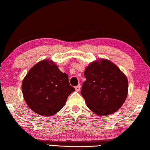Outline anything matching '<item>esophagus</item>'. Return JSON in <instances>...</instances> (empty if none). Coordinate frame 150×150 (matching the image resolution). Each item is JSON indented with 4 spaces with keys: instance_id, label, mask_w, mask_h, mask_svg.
Segmentation results:
<instances>
[{
    "instance_id": "obj_1",
    "label": "esophagus",
    "mask_w": 150,
    "mask_h": 150,
    "mask_svg": "<svg viewBox=\"0 0 150 150\" xmlns=\"http://www.w3.org/2000/svg\"><path fill=\"white\" fill-rule=\"evenodd\" d=\"M80 88H81V86L79 84V85H78L77 86L75 87V90H76L77 92H79L80 90Z\"/></svg>"
}]
</instances>
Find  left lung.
I'll return each mask as SVG.
<instances>
[{"instance_id":"8db88e82","label":"left lung","mask_w":150,"mask_h":150,"mask_svg":"<svg viewBox=\"0 0 150 150\" xmlns=\"http://www.w3.org/2000/svg\"><path fill=\"white\" fill-rule=\"evenodd\" d=\"M81 95L88 108L98 116L118 110L128 92V80L117 66L107 59L93 61L86 68Z\"/></svg>"}]
</instances>
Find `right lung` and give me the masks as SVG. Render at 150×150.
<instances>
[{
    "instance_id": "add662e5",
    "label": "right lung",
    "mask_w": 150,
    "mask_h": 150,
    "mask_svg": "<svg viewBox=\"0 0 150 150\" xmlns=\"http://www.w3.org/2000/svg\"><path fill=\"white\" fill-rule=\"evenodd\" d=\"M75 89L68 74L52 60H41L32 67L22 82V92L28 106L42 116H52L62 108Z\"/></svg>"
}]
</instances>
